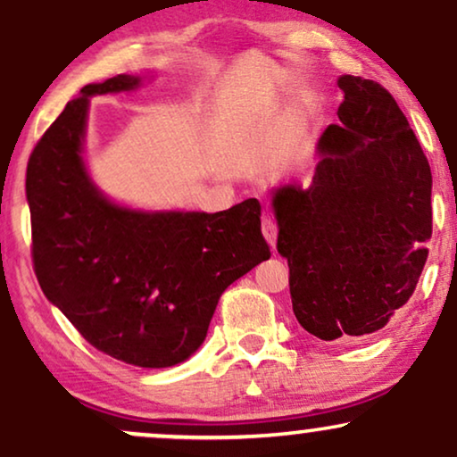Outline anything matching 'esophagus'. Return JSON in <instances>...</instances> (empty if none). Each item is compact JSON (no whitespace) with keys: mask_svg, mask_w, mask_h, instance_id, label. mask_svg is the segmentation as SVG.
Returning <instances> with one entry per match:
<instances>
[{"mask_svg":"<svg viewBox=\"0 0 457 457\" xmlns=\"http://www.w3.org/2000/svg\"><path fill=\"white\" fill-rule=\"evenodd\" d=\"M262 235L267 239V244L275 247V241H278V224H275L273 218H262Z\"/></svg>","mask_w":457,"mask_h":457,"instance_id":"esophagus-1","label":"esophagus"}]
</instances>
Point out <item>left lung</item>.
I'll return each instance as SVG.
<instances>
[{"label":"left lung","mask_w":457,"mask_h":457,"mask_svg":"<svg viewBox=\"0 0 457 457\" xmlns=\"http://www.w3.org/2000/svg\"><path fill=\"white\" fill-rule=\"evenodd\" d=\"M339 125L318 142L309 186L271 188L278 252L298 324L322 341L381 330L424 269L432 173L409 120L381 84L341 76Z\"/></svg>","instance_id":"left-lung-1"}]
</instances>
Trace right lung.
Returning a JSON list of instances; mask_svg holds the SVG:
<instances>
[{
	"mask_svg": "<svg viewBox=\"0 0 457 457\" xmlns=\"http://www.w3.org/2000/svg\"><path fill=\"white\" fill-rule=\"evenodd\" d=\"M144 80L120 73L87 84L33 148L25 190L44 296L99 352L165 369L201 347L220 295L271 250L256 199L216 213L152 212L95 184L84 159L91 97Z\"/></svg>",
	"mask_w": 457,
	"mask_h": 457,
	"instance_id": "right-lung-1",
	"label": "right lung"
}]
</instances>
